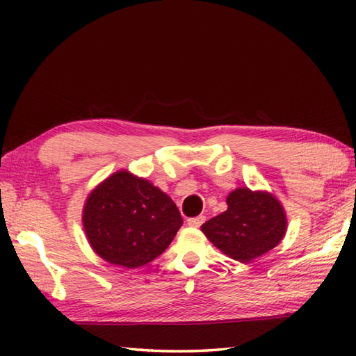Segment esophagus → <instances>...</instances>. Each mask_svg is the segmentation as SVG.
Listing matches in <instances>:
<instances>
[{"mask_svg":"<svg viewBox=\"0 0 356 356\" xmlns=\"http://www.w3.org/2000/svg\"><path fill=\"white\" fill-rule=\"evenodd\" d=\"M205 222V216H199V217H193L188 218V226H193V228H199V226Z\"/></svg>","mask_w":356,"mask_h":356,"instance_id":"esophagus-1","label":"esophagus"}]
</instances>
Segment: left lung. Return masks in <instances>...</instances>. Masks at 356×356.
Wrapping results in <instances>:
<instances>
[{
  "label": "left lung",
  "mask_w": 356,
  "mask_h": 356,
  "mask_svg": "<svg viewBox=\"0 0 356 356\" xmlns=\"http://www.w3.org/2000/svg\"><path fill=\"white\" fill-rule=\"evenodd\" d=\"M228 209L202 225V232L232 260L251 263L274 249L287 229L286 211L274 194L237 188L226 197Z\"/></svg>",
  "instance_id": "8db88e82"
}]
</instances>
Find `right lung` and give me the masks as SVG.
Masks as SVG:
<instances>
[{"label":"right lung","mask_w":356,"mask_h":356,"mask_svg":"<svg viewBox=\"0 0 356 356\" xmlns=\"http://www.w3.org/2000/svg\"><path fill=\"white\" fill-rule=\"evenodd\" d=\"M82 225L90 246L101 259L136 269L170 246L184 218L161 188L119 170L88 194Z\"/></svg>","instance_id":"obj_1"}]
</instances>
